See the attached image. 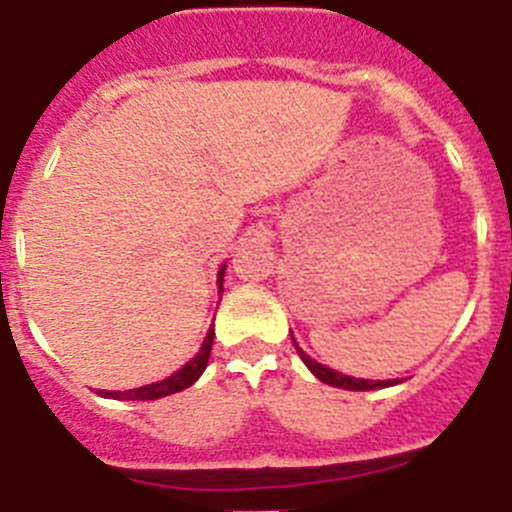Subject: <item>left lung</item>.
<instances>
[{
    "instance_id": "obj_1",
    "label": "left lung",
    "mask_w": 512,
    "mask_h": 512,
    "mask_svg": "<svg viewBox=\"0 0 512 512\" xmlns=\"http://www.w3.org/2000/svg\"><path fill=\"white\" fill-rule=\"evenodd\" d=\"M292 343H295V338H292ZM295 348L300 351L302 361L307 364V369H310L315 377L320 379V382L330 384V387H341V390H379V387H390V384H397V379H390V382H369V379H356V377H346V374H338L333 372V369H328V366L318 364V361H312L310 356L302 351L300 346L295 343Z\"/></svg>"
}]
</instances>
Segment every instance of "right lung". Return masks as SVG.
<instances>
[{
    "instance_id": "obj_1",
    "label": "right lung",
    "mask_w": 512,
    "mask_h": 512,
    "mask_svg": "<svg viewBox=\"0 0 512 512\" xmlns=\"http://www.w3.org/2000/svg\"><path fill=\"white\" fill-rule=\"evenodd\" d=\"M223 274H225V266L220 269V277H217V282H220V289H223ZM212 336H215V330H210V333H207L205 343H202V348H200V354L194 356L189 364H184L179 372L171 374L169 379H164V382L146 384V387H138V390H128V392H102V390H99V395L120 397V400H158V397H166V395H174V392L187 390L189 384L197 382V379H200V374L205 372L207 359H210Z\"/></svg>"
}]
</instances>
